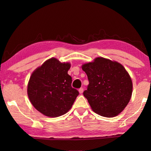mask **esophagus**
<instances>
[{"mask_svg": "<svg viewBox=\"0 0 151 151\" xmlns=\"http://www.w3.org/2000/svg\"><path fill=\"white\" fill-rule=\"evenodd\" d=\"M78 91H79V93L80 94H82V93H83V91H84V89H83V88H80Z\"/></svg>", "mask_w": 151, "mask_h": 151, "instance_id": "34e87169", "label": "esophagus"}]
</instances>
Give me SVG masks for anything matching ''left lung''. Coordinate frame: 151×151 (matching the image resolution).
I'll list each match as a JSON object with an SVG mask.
<instances>
[{
	"mask_svg": "<svg viewBox=\"0 0 151 151\" xmlns=\"http://www.w3.org/2000/svg\"><path fill=\"white\" fill-rule=\"evenodd\" d=\"M82 69L89 80L83 93L92 110L106 117L117 116L130 100L132 81L124 67L116 61L102 57L84 63Z\"/></svg>",
	"mask_w": 151,
	"mask_h": 151,
	"instance_id": "left-lung-1",
	"label": "left lung"
}]
</instances>
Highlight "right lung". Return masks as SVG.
<instances>
[{
  "instance_id": "obj_1",
  "label": "right lung",
  "mask_w": 151,
  "mask_h": 151,
  "mask_svg": "<svg viewBox=\"0 0 151 151\" xmlns=\"http://www.w3.org/2000/svg\"><path fill=\"white\" fill-rule=\"evenodd\" d=\"M70 63L56 58L46 60L32 73L27 94L33 106L49 117H56L68 111L79 93L71 87L68 75Z\"/></svg>"
}]
</instances>
